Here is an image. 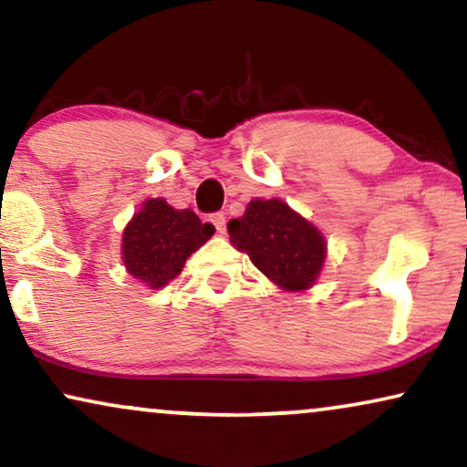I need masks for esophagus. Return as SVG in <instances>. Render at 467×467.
I'll return each instance as SVG.
<instances>
[{"label":"esophagus","instance_id":"esophagus-1","mask_svg":"<svg viewBox=\"0 0 467 467\" xmlns=\"http://www.w3.org/2000/svg\"><path fill=\"white\" fill-rule=\"evenodd\" d=\"M211 222H213L217 233H223V230H226V215L223 213H213L211 215Z\"/></svg>","mask_w":467,"mask_h":467}]
</instances>
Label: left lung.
Returning a JSON list of instances; mask_svg holds the SVG:
<instances>
[{
	"instance_id": "obj_1",
	"label": "left lung",
	"mask_w": 467,
	"mask_h": 467,
	"mask_svg": "<svg viewBox=\"0 0 467 467\" xmlns=\"http://www.w3.org/2000/svg\"><path fill=\"white\" fill-rule=\"evenodd\" d=\"M228 234L254 266L290 292L309 288L327 256L318 230L277 198L252 201L244 217L228 222Z\"/></svg>"
}]
</instances>
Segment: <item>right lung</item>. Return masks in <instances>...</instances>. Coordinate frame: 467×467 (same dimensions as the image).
I'll list each match as a JSON object with an SVG mask.
<instances>
[{
    "label": "right lung",
    "instance_id": "add662e5",
    "mask_svg": "<svg viewBox=\"0 0 467 467\" xmlns=\"http://www.w3.org/2000/svg\"><path fill=\"white\" fill-rule=\"evenodd\" d=\"M213 233V223L201 222L194 211H177L164 198H151L123 230V263L130 275L161 288Z\"/></svg>",
    "mask_w": 467,
    "mask_h": 467
}]
</instances>
